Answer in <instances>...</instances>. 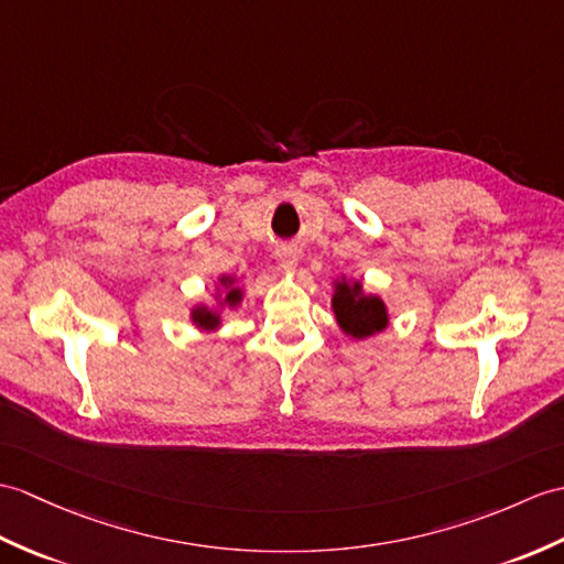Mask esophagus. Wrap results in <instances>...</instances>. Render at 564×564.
I'll return each mask as SVG.
<instances>
[{
	"label": "esophagus",
	"mask_w": 564,
	"mask_h": 564,
	"mask_svg": "<svg viewBox=\"0 0 564 564\" xmlns=\"http://www.w3.org/2000/svg\"><path fill=\"white\" fill-rule=\"evenodd\" d=\"M297 259H300V252H297V247H293V245H283V247H279V250H276V261H279V267H281V269H285V271L295 269Z\"/></svg>",
	"instance_id": "1"
}]
</instances>
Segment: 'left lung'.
<instances>
[{
	"mask_svg": "<svg viewBox=\"0 0 564 564\" xmlns=\"http://www.w3.org/2000/svg\"><path fill=\"white\" fill-rule=\"evenodd\" d=\"M334 312L341 329L352 338H365L387 326V310L379 297L360 295V283H338L334 293Z\"/></svg>",
	"mask_w": 564,
	"mask_h": 564,
	"instance_id": "obj_1",
	"label": "left lung"
}]
</instances>
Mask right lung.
<instances>
[{
	"mask_svg": "<svg viewBox=\"0 0 564 564\" xmlns=\"http://www.w3.org/2000/svg\"><path fill=\"white\" fill-rule=\"evenodd\" d=\"M223 283H228V279H223ZM238 300H240V288H230L226 293V305H235ZM194 322L199 326H206V329H214V326H218V312L199 307L194 312Z\"/></svg>",
	"mask_w": 564,
	"mask_h": 564,
	"instance_id": "obj_1",
	"label": "right lung"
}]
</instances>
